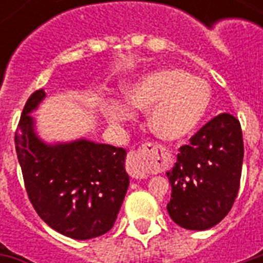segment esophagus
<instances>
[{"instance_id":"obj_1","label":"esophagus","mask_w":263,"mask_h":263,"mask_svg":"<svg viewBox=\"0 0 263 263\" xmlns=\"http://www.w3.org/2000/svg\"><path fill=\"white\" fill-rule=\"evenodd\" d=\"M155 151H158V146L149 143L148 146H143L141 151L129 154L128 162H126V171H128L132 179L142 180V179L148 177V173H146V169H145V162L151 155L154 154Z\"/></svg>"}]
</instances>
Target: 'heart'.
<instances>
[{
  "mask_svg": "<svg viewBox=\"0 0 263 263\" xmlns=\"http://www.w3.org/2000/svg\"><path fill=\"white\" fill-rule=\"evenodd\" d=\"M126 98L109 100L105 115L112 124L135 118L132 106L151 111L152 131L163 141L182 142L197 131L213 103L205 80L180 69H158L139 76L126 88Z\"/></svg>",
  "mask_w": 263,
  "mask_h": 263,
  "instance_id": "1",
  "label": "heart"
}]
</instances>
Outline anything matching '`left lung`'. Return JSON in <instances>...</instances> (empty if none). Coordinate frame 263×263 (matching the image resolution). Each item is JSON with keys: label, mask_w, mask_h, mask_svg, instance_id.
Wrapping results in <instances>:
<instances>
[{"label": "left lung", "mask_w": 263, "mask_h": 263, "mask_svg": "<svg viewBox=\"0 0 263 263\" xmlns=\"http://www.w3.org/2000/svg\"><path fill=\"white\" fill-rule=\"evenodd\" d=\"M243 160L242 131L231 114L209 121L179 149L166 172L172 186L167 213L177 226L204 231L226 217L237 198Z\"/></svg>", "instance_id": "8db88e82"}]
</instances>
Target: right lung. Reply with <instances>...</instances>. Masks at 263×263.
<instances>
[{
  "mask_svg": "<svg viewBox=\"0 0 263 263\" xmlns=\"http://www.w3.org/2000/svg\"><path fill=\"white\" fill-rule=\"evenodd\" d=\"M45 97L43 88L32 94L15 132L28 197L54 231L80 241L100 237L114 227L129 186L126 151L86 138L43 141L31 114Z\"/></svg>",
  "mask_w": 263,
  "mask_h": 263,
  "instance_id": "1",
  "label": "right lung"
}]
</instances>
